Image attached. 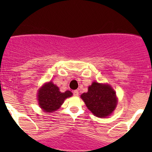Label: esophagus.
Segmentation results:
<instances>
[{"label":"esophagus","mask_w":152,"mask_h":152,"mask_svg":"<svg viewBox=\"0 0 152 152\" xmlns=\"http://www.w3.org/2000/svg\"><path fill=\"white\" fill-rule=\"evenodd\" d=\"M73 95L75 96H78L79 95V91L77 90H75L73 91Z\"/></svg>","instance_id":"esophagus-1"}]
</instances>
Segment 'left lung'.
Segmentation results:
<instances>
[{
	"mask_svg": "<svg viewBox=\"0 0 152 152\" xmlns=\"http://www.w3.org/2000/svg\"><path fill=\"white\" fill-rule=\"evenodd\" d=\"M87 108L99 118L110 115L117 105V97L113 89L107 84L93 82L88 92L81 95Z\"/></svg>",
	"mask_w": 152,
	"mask_h": 152,
	"instance_id": "1",
	"label": "left lung"
}]
</instances>
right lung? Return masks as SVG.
I'll return each instance as SVG.
<instances>
[{"mask_svg":"<svg viewBox=\"0 0 152 152\" xmlns=\"http://www.w3.org/2000/svg\"><path fill=\"white\" fill-rule=\"evenodd\" d=\"M70 91L64 93L59 91V89L52 82L45 84L40 88L38 93V100L40 107L43 111L51 113L57 110L63 104L64 99L72 96Z\"/></svg>","mask_w":152,"mask_h":152,"instance_id":"add662e5","label":"right lung"}]
</instances>
